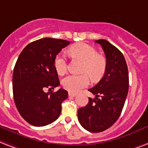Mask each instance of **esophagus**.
<instances>
[{
	"instance_id": "34e87169",
	"label": "esophagus",
	"mask_w": 148,
	"mask_h": 148,
	"mask_svg": "<svg viewBox=\"0 0 148 148\" xmlns=\"http://www.w3.org/2000/svg\"><path fill=\"white\" fill-rule=\"evenodd\" d=\"M69 97H75V96H76V94H75V93L69 92Z\"/></svg>"
}]
</instances>
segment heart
Here are the masks:
<instances>
[{
    "label": "heart",
    "mask_w": 148,
    "mask_h": 148,
    "mask_svg": "<svg viewBox=\"0 0 148 148\" xmlns=\"http://www.w3.org/2000/svg\"><path fill=\"white\" fill-rule=\"evenodd\" d=\"M69 54L83 61L82 75H69L62 79V85L70 92H78L89 84L90 75L92 80H97L104 75L107 62L106 58L98 54L94 47L86 42H78L69 49ZM54 68L59 75H63L67 71L66 59L63 53L58 54L54 59ZM89 75L88 76V75Z\"/></svg>",
    "instance_id": "obj_1"
}]
</instances>
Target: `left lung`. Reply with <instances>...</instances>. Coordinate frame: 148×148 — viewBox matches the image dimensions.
Wrapping results in <instances>:
<instances>
[{
  "instance_id": "obj_1",
  "label": "left lung",
  "mask_w": 148,
  "mask_h": 148,
  "mask_svg": "<svg viewBox=\"0 0 148 148\" xmlns=\"http://www.w3.org/2000/svg\"><path fill=\"white\" fill-rule=\"evenodd\" d=\"M106 56V69L103 77L88 89L95 95L88 98L86 106L78 110L81 125L90 132H103L118 120L121 113L129 86L128 71L125 59L119 49L106 40H98Z\"/></svg>"
}]
</instances>
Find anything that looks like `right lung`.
<instances>
[{"label": "right lung", "instance_id": "1", "mask_svg": "<svg viewBox=\"0 0 148 148\" xmlns=\"http://www.w3.org/2000/svg\"><path fill=\"white\" fill-rule=\"evenodd\" d=\"M69 41L42 38L30 42L21 52L14 69L13 94L19 113L29 125L41 127L60 117L61 104L68 98L63 88L53 92L60 86L54 68V59Z\"/></svg>", "mask_w": 148, "mask_h": 148}]
</instances>
